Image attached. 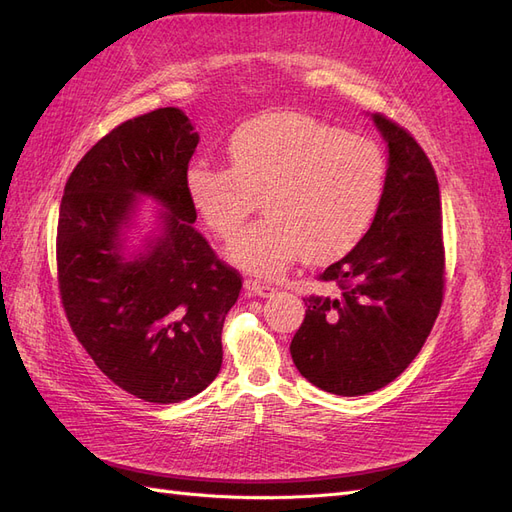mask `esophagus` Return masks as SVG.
Masks as SVG:
<instances>
[{"mask_svg":"<svg viewBox=\"0 0 512 512\" xmlns=\"http://www.w3.org/2000/svg\"><path fill=\"white\" fill-rule=\"evenodd\" d=\"M245 288H247V292L258 294V297H273V294L277 292L275 286L265 284V282H260V280H245Z\"/></svg>","mask_w":512,"mask_h":512,"instance_id":"1","label":"esophagus"}]
</instances>
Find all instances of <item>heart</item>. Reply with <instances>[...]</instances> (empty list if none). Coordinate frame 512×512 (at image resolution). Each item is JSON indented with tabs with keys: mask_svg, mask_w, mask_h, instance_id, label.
I'll list each match as a JSON object with an SVG mask.
<instances>
[{
	"mask_svg": "<svg viewBox=\"0 0 512 512\" xmlns=\"http://www.w3.org/2000/svg\"><path fill=\"white\" fill-rule=\"evenodd\" d=\"M230 166L196 160L185 170L192 207L222 239L256 211L267 215L228 247L237 267L284 273L303 254L312 262L344 256L374 222L386 183L382 149L299 113L243 123L228 145Z\"/></svg>",
	"mask_w": 512,
	"mask_h": 512,
	"instance_id": "b5f03b06",
	"label": "heart"
}]
</instances>
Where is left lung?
Returning a JSON list of instances; mask_svg holds the SVG:
<instances>
[{
    "label": "left lung",
    "instance_id": "obj_1",
    "mask_svg": "<svg viewBox=\"0 0 512 512\" xmlns=\"http://www.w3.org/2000/svg\"><path fill=\"white\" fill-rule=\"evenodd\" d=\"M389 145L380 207L365 237L318 280L335 294L305 297L292 361L318 389L356 397L393 382L440 314L444 297L442 203L436 170L416 138L380 113Z\"/></svg>",
    "mask_w": 512,
    "mask_h": 512
}]
</instances>
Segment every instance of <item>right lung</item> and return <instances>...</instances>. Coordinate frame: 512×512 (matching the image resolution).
<instances>
[{"mask_svg":"<svg viewBox=\"0 0 512 512\" xmlns=\"http://www.w3.org/2000/svg\"><path fill=\"white\" fill-rule=\"evenodd\" d=\"M198 145L179 108L123 121L66 181L57 222V282L76 339L119 389L177 404L222 367V327L241 275L194 228L185 170ZM165 205L163 235L132 261L120 228L135 194Z\"/></svg>","mask_w":512,"mask_h":512,"instance_id":"1","label":"right lung"}]
</instances>
